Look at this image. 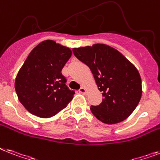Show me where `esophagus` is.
<instances>
[{
	"mask_svg": "<svg viewBox=\"0 0 160 160\" xmlns=\"http://www.w3.org/2000/svg\"><path fill=\"white\" fill-rule=\"evenodd\" d=\"M79 92L80 93H84L85 92H86V89L84 88V87H81L80 89H79Z\"/></svg>",
	"mask_w": 160,
	"mask_h": 160,
	"instance_id": "34e87169",
	"label": "esophagus"
}]
</instances>
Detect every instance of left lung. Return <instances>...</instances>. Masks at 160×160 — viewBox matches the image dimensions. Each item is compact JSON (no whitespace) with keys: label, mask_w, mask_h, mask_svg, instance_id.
Here are the masks:
<instances>
[{"label":"left lung","mask_w":160,"mask_h":160,"mask_svg":"<svg viewBox=\"0 0 160 160\" xmlns=\"http://www.w3.org/2000/svg\"><path fill=\"white\" fill-rule=\"evenodd\" d=\"M74 55L89 67L102 101L91 106L92 113L106 124L122 122L141 100V78L134 65L118 50L106 44L73 48Z\"/></svg>","instance_id":"1"}]
</instances>
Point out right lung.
I'll use <instances>...</instances> for the list:
<instances>
[{
	"mask_svg": "<svg viewBox=\"0 0 160 160\" xmlns=\"http://www.w3.org/2000/svg\"><path fill=\"white\" fill-rule=\"evenodd\" d=\"M71 50L52 40L40 42L28 54L17 74L15 89L19 102L30 113L42 118L54 116L73 98L62 74Z\"/></svg>",
	"mask_w": 160,
	"mask_h": 160,
	"instance_id": "right-lung-1",
	"label": "right lung"
}]
</instances>
